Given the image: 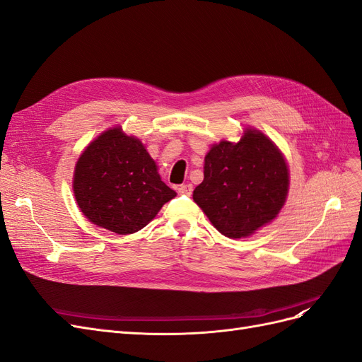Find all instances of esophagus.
Returning <instances> with one entry per match:
<instances>
[{"label": "esophagus", "mask_w": 362, "mask_h": 362, "mask_svg": "<svg viewBox=\"0 0 362 362\" xmlns=\"http://www.w3.org/2000/svg\"><path fill=\"white\" fill-rule=\"evenodd\" d=\"M180 192L181 193H184V194H192L193 193V185L190 184V182H185V184H182L181 187H180Z\"/></svg>", "instance_id": "obj_1"}]
</instances>
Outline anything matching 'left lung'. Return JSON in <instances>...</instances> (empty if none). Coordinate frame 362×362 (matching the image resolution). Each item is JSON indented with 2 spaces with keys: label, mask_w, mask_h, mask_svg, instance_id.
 <instances>
[{
  "label": "left lung",
  "mask_w": 362,
  "mask_h": 362,
  "mask_svg": "<svg viewBox=\"0 0 362 362\" xmlns=\"http://www.w3.org/2000/svg\"><path fill=\"white\" fill-rule=\"evenodd\" d=\"M287 190L281 152L264 134L247 129L238 144L223 140L210 149L193 199L218 233L242 238L276 217Z\"/></svg>",
  "instance_id": "left-lung-1"
}]
</instances>
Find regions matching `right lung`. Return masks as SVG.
Listing matches in <instances>:
<instances>
[{
	"label": "right lung",
	"instance_id": "add662e5",
	"mask_svg": "<svg viewBox=\"0 0 362 362\" xmlns=\"http://www.w3.org/2000/svg\"><path fill=\"white\" fill-rule=\"evenodd\" d=\"M74 193L90 222L122 235L140 231L177 196L161 181L140 140L120 128L105 131L83 152Z\"/></svg>",
	"mask_w": 362,
	"mask_h": 362
}]
</instances>
